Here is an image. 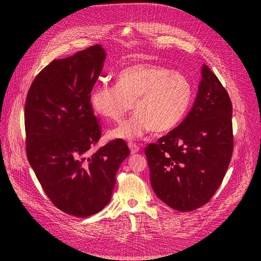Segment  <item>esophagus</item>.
Masks as SVG:
<instances>
[{"mask_svg": "<svg viewBox=\"0 0 261 261\" xmlns=\"http://www.w3.org/2000/svg\"><path fill=\"white\" fill-rule=\"evenodd\" d=\"M128 148L130 149V152L134 154V153H137L141 150V148L138 144L136 143H128Z\"/></svg>", "mask_w": 261, "mask_h": 261, "instance_id": "34e87169", "label": "esophagus"}]
</instances>
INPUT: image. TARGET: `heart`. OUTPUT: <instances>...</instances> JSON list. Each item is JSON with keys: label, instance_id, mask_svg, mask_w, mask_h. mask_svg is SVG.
Segmentation results:
<instances>
[{"label": "heart", "instance_id": "obj_1", "mask_svg": "<svg viewBox=\"0 0 261 261\" xmlns=\"http://www.w3.org/2000/svg\"><path fill=\"white\" fill-rule=\"evenodd\" d=\"M193 99L189 78L163 65L138 63L117 75L116 84L100 83L90 90L93 112L109 120H119L132 108L126 120L109 132L111 140L136 141L152 130L168 133L186 116Z\"/></svg>", "mask_w": 261, "mask_h": 261}]
</instances>
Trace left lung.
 I'll use <instances>...</instances> for the list:
<instances>
[{
    "label": "left lung",
    "instance_id": "left-lung-1",
    "mask_svg": "<svg viewBox=\"0 0 261 261\" xmlns=\"http://www.w3.org/2000/svg\"><path fill=\"white\" fill-rule=\"evenodd\" d=\"M185 119L146 155L150 185L171 208L188 212L205 205L221 185L233 151L232 105L228 92L207 65Z\"/></svg>",
    "mask_w": 261,
    "mask_h": 261
}]
</instances>
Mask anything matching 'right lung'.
I'll use <instances>...</instances> for the list:
<instances>
[{
  "label": "right lung",
  "mask_w": 261,
  "mask_h": 261,
  "mask_svg": "<svg viewBox=\"0 0 261 261\" xmlns=\"http://www.w3.org/2000/svg\"><path fill=\"white\" fill-rule=\"evenodd\" d=\"M97 44L53 60L34 79L25 105L26 152L51 202L76 217H88L111 201L115 175L129 149L115 140L95 152L100 125L88 96L103 68Z\"/></svg>",
  "instance_id": "obj_1"
}]
</instances>
